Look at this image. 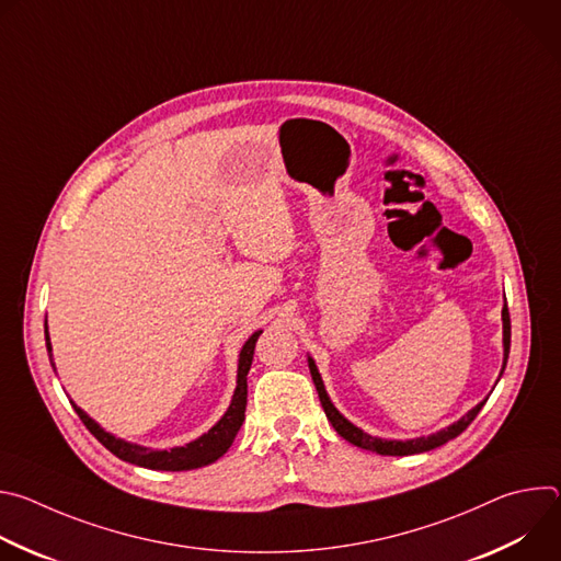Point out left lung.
<instances>
[{
	"label": "left lung",
	"instance_id": "obj_1",
	"mask_svg": "<svg viewBox=\"0 0 561 561\" xmlns=\"http://www.w3.org/2000/svg\"><path fill=\"white\" fill-rule=\"evenodd\" d=\"M502 319H504V368H506L508 353H511V312H508V306H506V304H504V310H502ZM308 368H310V375H312L317 394H319V402H322V409H324L329 422L333 424V428H335L346 442H351L353 446L364 448V450H373V453H379V455H399V457H402V455L426 453V450H433V448H437V446H442V444L455 439L457 435H461V433L470 426V422L477 417L479 411H482V407L486 404V399H489V397H486L484 402H479V404H477L472 411H468L459 422H455L453 426H448V428H444V431H439V433H435V435H431V437H420V439H409V442H388V439L370 437L368 433L359 431V428L353 426L348 420H344V417L340 415V411L331 404V399H329L327 388H324V381H322V377H319L317 366H314V362H312L310 357H308ZM504 368H502V373H504Z\"/></svg>",
	"mask_w": 561,
	"mask_h": 561
}]
</instances>
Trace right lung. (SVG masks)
Masks as SVG:
<instances>
[{
  "mask_svg": "<svg viewBox=\"0 0 561 561\" xmlns=\"http://www.w3.org/2000/svg\"><path fill=\"white\" fill-rule=\"evenodd\" d=\"M262 335V331H257L255 335H251V340L244 344L242 353H239V368H237V388L232 394V402L226 411V415L199 439L180 446V448H171V450H150L144 446H135L128 442H122L117 437H113L111 433L102 431L82 409H75V413L79 415V420L84 422V426L98 437V442L102 446H106L115 457L135 463V466H144V468H152V470H193V468H202L213 463L215 459H219L232 444L237 431L242 428L244 424V411H247V397H249V383H247V375L251 370L253 364V353H255V344L257 337ZM46 348L50 355V340H48V329H46Z\"/></svg>",
  "mask_w": 561,
  "mask_h": 561,
  "instance_id": "obj_1",
  "label": "right lung"
}]
</instances>
